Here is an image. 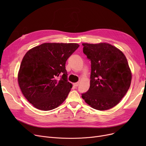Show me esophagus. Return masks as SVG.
Masks as SVG:
<instances>
[{
  "label": "esophagus",
  "mask_w": 146,
  "mask_h": 146,
  "mask_svg": "<svg viewBox=\"0 0 146 146\" xmlns=\"http://www.w3.org/2000/svg\"><path fill=\"white\" fill-rule=\"evenodd\" d=\"M79 82L73 83V86H74V87H78V86H79Z\"/></svg>",
  "instance_id": "1"
}]
</instances>
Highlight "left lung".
Segmentation results:
<instances>
[{"instance_id":"8db88e82","label":"left lung","mask_w":146,"mask_h":146,"mask_svg":"<svg viewBox=\"0 0 146 146\" xmlns=\"http://www.w3.org/2000/svg\"><path fill=\"white\" fill-rule=\"evenodd\" d=\"M83 52L91 63L89 90L82 97L92 108L111 109L123 98L131 85V73L122 51L108 43H83Z\"/></svg>"}]
</instances>
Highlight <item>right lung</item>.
<instances>
[{
	"label": "right lung",
	"mask_w": 146,
	"mask_h": 146,
	"mask_svg": "<svg viewBox=\"0 0 146 146\" xmlns=\"http://www.w3.org/2000/svg\"><path fill=\"white\" fill-rule=\"evenodd\" d=\"M79 47L76 43H44L25 54L18 83L23 95L36 108L50 111L66 100L72 88L66 62Z\"/></svg>",
	"instance_id": "right-lung-1"
}]
</instances>
